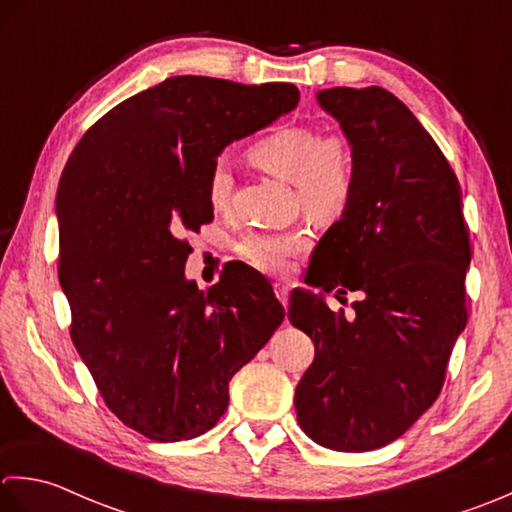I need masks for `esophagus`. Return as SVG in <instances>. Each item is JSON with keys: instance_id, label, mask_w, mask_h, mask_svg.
I'll return each instance as SVG.
<instances>
[{"instance_id": "1", "label": "esophagus", "mask_w": 512, "mask_h": 512, "mask_svg": "<svg viewBox=\"0 0 512 512\" xmlns=\"http://www.w3.org/2000/svg\"><path fill=\"white\" fill-rule=\"evenodd\" d=\"M274 294H276V298L283 302V307H287V302H289V285L285 283V280H276L274 283Z\"/></svg>"}]
</instances>
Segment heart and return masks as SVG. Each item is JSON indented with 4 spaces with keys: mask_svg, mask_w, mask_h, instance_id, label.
Instances as JSON below:
<instances>
[{
    "mask_svg": "<svg viewBox=\"0 0 512 512\" xmlns=\"http://www.w3.org/2000/svg\"><path fill=\"white\" fill-rule=\"evenodd\" d=\"M247 159L258 170L294 183L300 205L320 218L340 214L356 190L358 165L349 143L342 137H322L311 125H276L249 145ZM232 185L227 163L216 161L205 183V198L212 210H225ZM307 241L305 227L252 232L238 243V254L267 274H283Z\"/></svg>",
    "mask_w": 512,
    "mask_h": 512,
    "instance_id": "b5f03b06",
    "label": "heart"
}]
</instances>
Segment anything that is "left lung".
<instances>
[{"instance_id":"obj_1","label":"left lung","mask_w":512,"mask_h":512,"mask_svg":"<svg viewBox=\"0 0 512 512\" xmlns=\"http://www.w3.org/2000/svg\"><path fill=\"white\" fill-rule=\"evenodd\" d=\"M318 103L340 123L358 176L314 249L307 283L362 298L347 320L322 294H291V325L316 347L294 404L316 444L362 453L398 440L440 395L468 320L471 241L460 181L398 97L378 86L329 88Z\"/></svg>"}]
</instances>
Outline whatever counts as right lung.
Instances as JSON below:
<instances>
[{"mask_svg": "<svg viewBox=\"0 0 512 512\" xmlns=\"http://www.w3.org/2000/svg\"><path fill=\"white\" fill-rule=\"evenodd\" d=\"M298 99L291 83L170 77L103 114L61 174L70 338L108 409L154 442L210 431L232 375L285 320L256 271L236 269L207 291L187 280L183 234L214 218L205 183L216 156Z\"/></svg>", "mask_w": 512, "mask_h": 512, "instance_id": "obj_1", "label": "right lung"}]
</instances>
